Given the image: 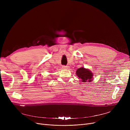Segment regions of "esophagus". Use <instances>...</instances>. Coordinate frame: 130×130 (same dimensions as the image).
Instances as JSON below:
<instances>
[{"label": "esophagus", "mask_w": 130, "mask_h": 130, "mask_svg": "<svg viewBox=\"0 0 130 130\" xmlns=\"http://www.w3.org/2000/svg\"><path fill=\"white\" fill-rule=\"evenodd\" d=\"M68 67L67 66H65V65H63L62 66V69H67Z\"/></svg>", "instance_id": "34e87169"}]
</instances>
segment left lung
I'll return each instance as SVG.
<instances>
[{
  "label": "left lung",
  "mask_w": 130,
  "mask_h": 130,
  "mask_svg": "<svg viewBox=\"0 0 130 130\" xmlns=\"http://www.w3.org/2000/svg\"><path fill=\"white\" fill-rule=\"evenodd\" d=\"M76 75L77 76L81 78L82 81L83 82H91L92 81V78L93 77V73L87 69H84V67H81L78 69L76 71Z\"/></svg>",
  "instance_id": "obj_1"
}]
</instances>
